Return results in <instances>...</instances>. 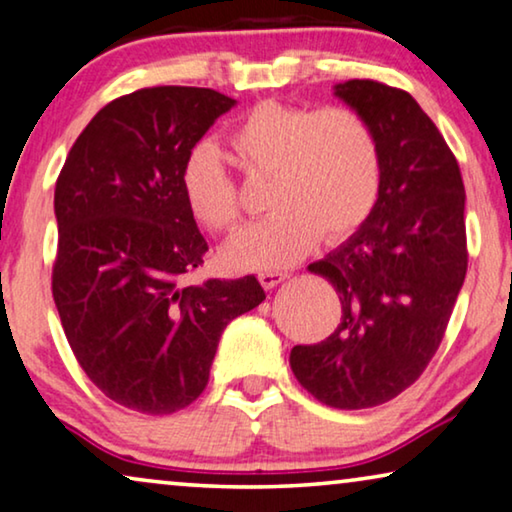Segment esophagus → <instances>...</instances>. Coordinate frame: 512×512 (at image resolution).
Listing matches in <instances>:
<instances>
[{
	"mask_svg": "<svg viewBox=\"0 0 512 512\" xmlns=\"http://www.w3.org/2000/svg\"><path fill=\"white\" fill-rule=\"evenodd\" d=\"M287 278H289V273H285V271H262V273H259V282H262L264 289L278 287L280 282L287 280Z\"/></svg>",
	"mask_w": 512,
	"mask_h": 512,
	"instance_id": "esophagus-1",
	"label": "esophagus"
}]
</instances>
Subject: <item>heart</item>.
<instances>
[{
	"instance_id": "1",
	"label": "heart",
	"mask_w": 512,
	"mask_h": 512,
	"mask_svg": "<svg viewBox=\"0 0 512 512\" xmlns=\"http://www.w3.org/2000/svg\"><path fill=\"white\" fill-rule=\"evenodd\" d=\"M227 149L248 177H271L262 220L223 250L232 269H278L308 255L319 236L354 234L379 200L384 151L372 121L352 105L262 101L227 133ZM183 202L204 230L223 234L239 225L236 183L220 151L197 142L181 165Z\"/></svg>"
}]
</instances>
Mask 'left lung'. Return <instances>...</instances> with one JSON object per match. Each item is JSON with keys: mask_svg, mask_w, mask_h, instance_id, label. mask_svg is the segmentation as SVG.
I'll return each instance as SVG.
<instances>
[{"mask_svg": "<svg viewBox=\"0 0 512 512\" xmlns=\"http://www.w3.org/2000/svg\"><path fill=\"white\" fill-rule=\"evenodd\" d=\"M335 96L372 121L384 151L379 200L354 236L308 271L331 282L340 322L289 354L294 377L335 409L393 400L423 375L444 340L467 276L460 165L414 98L377 80Z\"/></svg>", "mask_w": 512, "mask_h": 512, "instance_id": "obj_1", "label": "left lung"}]
</instances>
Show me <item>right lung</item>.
Instances as JSON below:
<instances>
[{
    "mask_svg": "<svg viewBox=\"0 0 512 512\" xmlns=\"http://www.w3.org/2000/svg\"><path fill=\"white\" fill-rule=\"evenodd\" d=\"M234 103L204 87L114 98L57 177L61 326L94 386L140 414H174L200 398L220 333L266 299L255 276L186 282L209 246L183 202L181 165Z\"/></svg>",
    "mask_w": 512,
    "mask_h": 512,
    "instance_id": "obj_1",
    "label": "right lung"
}]
</instances>
